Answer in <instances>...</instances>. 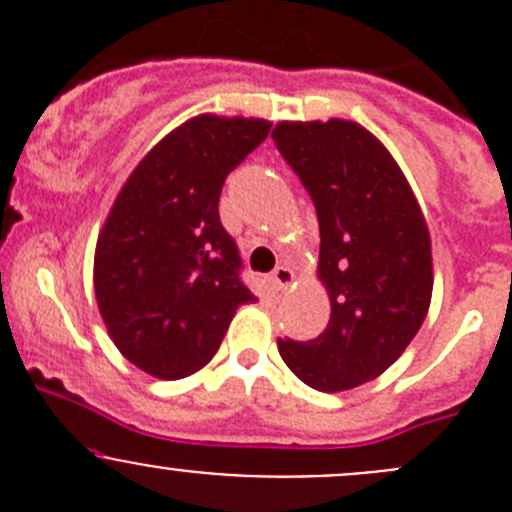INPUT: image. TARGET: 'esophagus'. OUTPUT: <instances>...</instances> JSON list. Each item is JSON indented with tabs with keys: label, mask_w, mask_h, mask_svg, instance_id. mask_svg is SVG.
<instances>
[{
	"label": "esophagus",
	"mask_w": 512,
	"mask_h": 512,
	"mask_svg": "<svg viewBox=\"0 0 512 512\" xmlns=\"http://www.w3.org/2000/svg\"><path fill=\"white\" fill-rule=\"evenodd\" d=\"M270 282H272V289H275V292H285V289L294 282V272L289 270L287 265L275 267V272H272Z\"/></svg>",
	"instance_id": "esophagus-1"
}]
</instances>
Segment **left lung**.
I'll return each instance as SVG.
<instances>
[{
  "label": "left lung",
  "instance_id": "8db88e82",
  "mask_svg": "<svg viewBox=\"0 0 512 512\" xmlns=\"http://www.w3.org/2000/svg\"><path fill=\"white\" fill-rule=\"evenodd\" d=\"M272 138L317 208V275L332 302L317 339H280L277 347L312 389H354L384 374L426 319L433 292L426 218L396 160L359 123L282 121Z\"/></svg>",
  "mask_w": 512,
  "mask_h": 512
}]
</instances>
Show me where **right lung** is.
Returning a JSON list of instances; mask_svg holds the SVG:
<instances>
[{"mask_svg":"<svg viewBox=\"0 0 512 512\" xmlns=\"http://www.w3.org/2000/svg\"><path fill=\"white\" fill-rule=\"evenodd\" d=\"M270 121L203 113L156 143L123 183L94 257L98 312L118 352L158 379H183L220 349L237 307L255 302L220 223L230 170Z\"/></svg>","mask_w":512,"mask_h":512,"instance_id":"1","label":"right lung"}]
</instances>
